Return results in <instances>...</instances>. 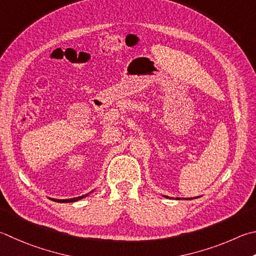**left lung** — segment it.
<instances>
[{"label":"left lung","instance_id":"obj_1","mask_svg":"<svg viewBox=\"0 0 256 256\" xmlns=\"http://www.w3.org/2000/svg\"><path fill=\"white\" fill-rule=\"evenodd\" d=\"M166 198H168V196H166ZM178 200H180V198H178Z\"/></svg>","mask_w":256,"mask_h":256}]
</instances>
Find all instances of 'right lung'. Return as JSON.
Here are the masks:
<instances>
[{
	"label": "right lung",
	"instance_id": "obj_1",
	"mask_svg": "<svg viewBox=\"0 0 256 256\" xmlns=\"http://www.w3.org/2000/svg\"><path fill=\"white\" fill-rule=\"evenodd\" d=\"M86 195H83V196H78V198H68V200H56V198H52L54 202H60V203H68V202H76L78 200L84 198Z\"/></svg>",
	"mask_w": 256,
	"mask_h": 256
}]
</instances>
